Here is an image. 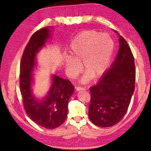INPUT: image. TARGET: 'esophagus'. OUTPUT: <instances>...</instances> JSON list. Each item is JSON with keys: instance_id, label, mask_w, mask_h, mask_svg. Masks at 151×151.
<instances>
[{"instance_id": "34e87169", "label": "esophagus", "mask_w": 151, "mask_h": 151, "mask_svg": "<svg viewBox=\"0 0 151 151\" xmlns=\"http://www.w3.org/2000/svg\"><path fill=\"white\" fill-rule=\"evenodd\" d=\"M76 91H81V90L84 91V90H86V88L81 87V86H78V87L76 88Z\"/></svg>"}]
</instances>
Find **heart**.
Segmentation results:
<instances>
[{
    "label": "heart",
    "mask_w": 151,
    "mask_h": 151,
    "mask_svg": "<svg viewBox=\"0 0 151 151\" xmlns=\"http://www.w3.org/2000/svg\"><path fill=\"white\" fill-rule=\"evenodd\" d=\"M114 50V41L108 34L93 30L82 32L70 43V56L64 59L67 72L70 76L77 75L81 69L78 62L82 61L83 67L88 72L82 82H88L91 75L99 77L106 70Z\"/></svg>",
    "instance_id": "heart-1"
}]
</instances>
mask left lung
I'll return each instance as SVG.
<instances>
[{
    "label": "left lung",
    "mask_w": 151,
    "mask_h": 151,
    "mask_svg": "<svg viewBox=\"0 0 151 151\" xmlns=\"http://www.w3.org/2000/svg\"><path fill=\"white\" fill-rule=\"evenodd\" d=\"M135 80L134 56L127 41L119 36V49L110 69L89 89V117L93 123L110 127L123 119L135 89Z\"/></svg>",
    "instance_id": "left-lung-1"
}]
</instances>
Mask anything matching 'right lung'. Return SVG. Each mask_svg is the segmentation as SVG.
<instances>
[{
    "label": "right lung",
    "mask_w": 151,
    "mask_h": 151,
    "mask_svg": "<svg viewBox=\"0 0 151 151\" xmlns=\"http://www.w3.org/2000/svg\"><path fill=\"white\" fill-rule=\"evenodd\" d=\"M50 35V31L46 27L37 30L30 37L21 61L19 86L24 108L29 117L41 127L53 129L65 121L69 99L75 88L68 80L54 75L50 90L45 97L37 101L32 94V71L36 65V55Z\"/></svg>",
    "instance_id": "1"
}]
</instances>
